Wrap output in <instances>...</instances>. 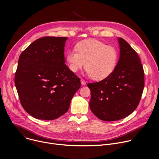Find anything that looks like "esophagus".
Masks as SVG:
<instances>
[{
	"label": "esophagus",
	"instance_id": "esophagus-1",
	"mask_svg": "<svg viewBox=\"0 0 159 159\" xmlns=\"http://www.w3.org/2000/svg\"><path fill=\"white\" fill-rule=\"evenodd\" d=\"M80 82H81V84H82V85H84L86 84V81H85L84 79H80Z\"/></svg>",
	"mask_w": 159,
	"mask_h": 159
}]
</instances>
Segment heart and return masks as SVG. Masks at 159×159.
Wrapping results in <instances>:
<instances>
[{"mask_svg": "<svg viewBox=\"0 0 159 159\" xmlns=\"http://www.w3.org/2000/svg\"><path fill=\"white\" fill-rule=\"evenodd\" d=\"M76 51L70 50L66 54L69 69L77 72L85 66L86 72L94 80H102L109 76L116 65V50L110 45L94 39L80 41Z\"/></svg>", "mask_w": 159, "mask_h": 159, "instance_id": "obj_1", "label": "heart"}]
</instances>
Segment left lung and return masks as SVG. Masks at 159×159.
<instances>
[{"instance_id":"obj_1","label":"left lung","mask_w":159,"mask_h":159,"mask_svg":"<svg viewBox=\"0 0 159 159\" xmlns=\"http://www.w3.org/2000/svg\"><path fill=\"white\" fill-rule=\"evenodd\" d=\"M120 58L112 72L99 82L89 83V107L100 120L114 121L126 118L137 107L144 88L140 59L130 45L118 38Z\"/></svg>"}]
</instances>
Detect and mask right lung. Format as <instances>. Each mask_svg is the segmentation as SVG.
Instances as JSON below:
<instances>
[{
	"label": "right lung",
	"mask_w": 159,
	"mask_h": 159,
	"mask_svg": "<svg viewBox=\"0 0 159 159\" xmlns=\"http://www.w3.org/2000/svg\"><path fill=\"white\" fill-rule=\"evenodd\" d=\"M67 39L39 38L19 56L15 85L22 106L36 119L53 120L62 116L80 87V79L65 64Z\"/></svg>",
	"instance_id": "right-lung-1"
}]
</instances>
